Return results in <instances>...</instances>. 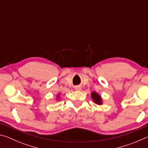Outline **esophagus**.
Wrapping results in <instances>:
<instances>
[{"mask_svg":"<svg viewBox=\"0 0 148 148\" xmlns=\"http://www.w3.org/2000/svg\"><path fill=\"white\" fill-rule=\"evenodd\" d=\"M76 90H80V89H80V87H76Z\"/></svg>","mask_w":148,"mask_h":148,"instance_id":"34e87169","label":"esophagus"}]
</instances>
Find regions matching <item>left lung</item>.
<instances>
[{
    "instance_id": "left-lung-1",
    "label": "left lung",
    "mask_w": 148,
    "mask_h": 148,
    "mask_svg": "<svg viewBox=\"0 0 148 148\" xmlns=\"http://www.w3.org/2000/svg\"><path fill=\"white\" fill-rule=\"evenodd\" d=\"M91 98L93 99V102L97 104L101 105L102 104V100L101 99V95H99L98 93H97V92H91Z\"/></svg>"
}]
</instances>
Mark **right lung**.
I'll use <instances>...</instances> for the list:
<instances>
[{
  "mask_svg": "<svg viewBox=\"0 0 148 148\" xmlns=\"http://www.w3.org/2000/svg\"><path fill=\"white\" fill-rule=\"evenodd\" d=\"M59 97V96H58V97Z\"/></svg>",
  "mask_w": 148,
  "mask_h": 148,
  "instance_id": "1",
  "label": "right lung"
}]
</instances>
